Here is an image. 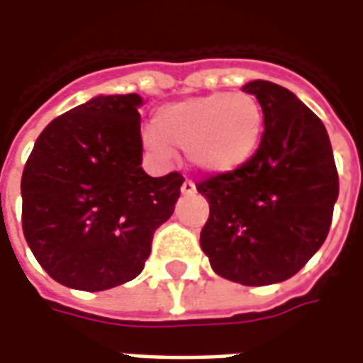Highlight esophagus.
Instances as JSON below:
<instances>
[{"label": "esophagus", "instance_id": "obj_1", "mask_svg": "<svg viewBox=\"0 0 363 363\" xmlns=\"http://www.w3.org/2000/svg\"><path fill=\"white\" fill-rule=\"evenodd\" d=\"M181 192L184 196H192L194 192H196V186H194V182L192 181H184L181 186Z\"/></svg>", "mask_w": 363, "mask_h": 363}]
</instances>
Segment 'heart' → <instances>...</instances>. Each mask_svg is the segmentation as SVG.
<instances>
[{
  "label": "heart",
  "mask_w": 363,
  "mask_h": 363,
  "mask_svg": "<svg viewBox=\"0 0 363 363\" xmlns=\"http://www.w3.org/2000/svg\"><path fill=\"white\" fill-rule=\"evenodd\" d=\"M264 111L251 93H210L161 106L143 143L159 159L186 151L190 165L206 174H229L259 150Z\"/></svg>",
  "instance_id": "1"
}]
</instances>
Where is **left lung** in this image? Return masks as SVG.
Wrapping results in <instances>:
<instances>
[{
    "label": "left lung",
    "instance_id": "left-lung-1",
    "mask_svg": "<svg viewBox=\"0 0 363 363\" xmlns=\"http://www.w3.org/2000/svg\"><path fill=\"white\" fill-rule=\"evenodd\" d=\"M264 132L255 157L198 182L210 204L200 247L213 272L243 286L291 278L325 243L338 198L327 128L291 91L255 79Z\"/></svg>",
    "mask_w": 363,
    "mask_h": 363
}]
</instances>
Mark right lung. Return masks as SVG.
<instances>
[{
	"mask_svg": "<svg viewBox=\"0 0 363 363\" xmlns=\"http://www.w3.org/2000/svg\"><path fill=\"white\" fill-rule=\"evenodd\" d=\"M142 104L135 93L93 96L52 120L28 155L23 233L62 286L103 291L134 280L173 216L184 179L142 169Z\"/></svg>",
	"mask_w": 363,
	"mask_h": 363,
	"instance_id": "obj_1",
	"label": "right lung"
}]
</instances>
